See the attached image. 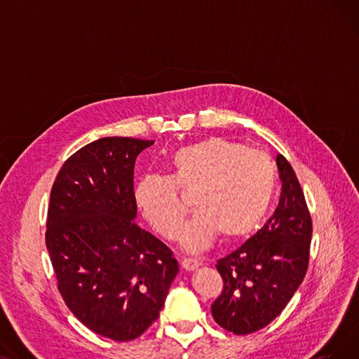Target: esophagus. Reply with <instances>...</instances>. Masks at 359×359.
<instances>
[{
    "mask_svg": "<svg viewBox=\"0 0 359 359\" xmlns=\"http://www.w3.org/2000/svg\"><path fill=\"white\" fill-rule=\"evenodd\" d=\"M201 266V262L198 259H194V257H184L182 260V268L187 272H192L195 269H198Z\"/></svg>",
    "mask_w": 359,
    "mask_h": 359,
    "instance_id": "34e87169",
    "label": "esophagus"
}]
</instances>
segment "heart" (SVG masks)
<instances>
[{
  "label": "heart",
  "instance_id": "heart-1",
  "mask_svg": "<svg viewBox=\"0 0 359 359\" xmlns=\"http://www.w3.org/2000/svg\"><path fill=\"white\" fill-rule=\"evenodd\" d=\"M167 167L168 176L141 177L134 198L144 218L164 237L175 238L186 212L179 191H194L196 212L180 233L187 250L206 248L218 234L224 240L248 237L272 205L275 165L262 151L212 137L177 148Z\"/></svg>",
  "mask_w": 359,
  "mask_h": 359
}]
</instances>
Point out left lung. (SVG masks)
I'll use <instances>...</instances> for the list:
<instances>
[{
    "label": "left lung",
    "mask_w": 359,
    "mask_h": 359,
    "mask_svg": "<svg viewBox=\"0 0 359 359\" xmlns=\"http://www.w3.org/2000/svg\"><path fill=\"white\" fill-rule=\"evenodd\" d=\"M282 180L278 208L246 243L218 260L224 288L214 301L215 322L234 334L268 326L303 282L310 255L311 217L299 182L284 156H276Z\"/></svg>",
    "instance_id": "1"
}]
</instances>
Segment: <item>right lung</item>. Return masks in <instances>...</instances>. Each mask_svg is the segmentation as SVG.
<instances>
[{
  "label": "right lung",
  "mask_w": 359,
  "mask_h": 359,
  "mask_svg": "<svg viewBox=\"0 0 359 359\" xmlns=\"http://www.w3.org/2000/svg\"><path fill=\"white\" fill-rule=\"evenodd\" d=\"M154 141L106 137L71 156L52 186L46 249L68 309L128 342L153 325L179 272L164 243L135 222L134 167Z\"/></svg>",
  "instance_id": "obj_1"
}]
</instances>
